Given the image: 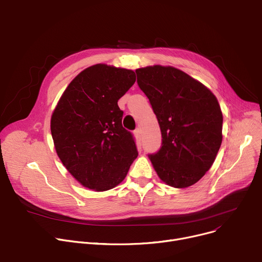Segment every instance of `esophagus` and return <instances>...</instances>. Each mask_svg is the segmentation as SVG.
I'll return each instance as SVG.
<instances>
[{"label": "esophagus", "instance_id": "1", "mask_svg": "<svg viewBox=\"0 0 262 262\" xmlns=\"http://www.w3.org/2000/svg\"><path fill=\"white\" fill-rule=\"evenodd\" d=\"M134 134H135V136H136L137 138H140V140H141L142 131H141V129H140V128H137V129H135V130H134Z\"/></svg>", "mask_w": 262, "mask_h": 262}]
</instances>
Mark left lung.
I'll return each instance as SVG.
<instances>
[{
  "label": "left lung",
  "mask_w": 262,
  "mask_h": 262,
  "mask_svg": "<svg viewBox=\"0 0 262 262\" xmlns=\"http://www.w3.org/2000/svg\"><path fill=\"white\" fill-rule=\"evenodd\" d=\"M135 73L162 133L161 148L148 157L169 186L189 187L209 170L220 149L219 102L205 85L178 69L155 66Z\"/></svg>",
  "instance_id": "1"
}]
</instances>
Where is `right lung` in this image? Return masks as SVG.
I'll return each mask as SVG.
<instances>
[{
    "label": "right lung",
    "mask_w": 262,
    "mask_h": 262,
    "mask_svg": "<svg viewBox=\"0 0 262 262\" xmlns=\"http://www.w3.org/2000/svg\"><path fill=\"white\" fill-rule=\"evenodd\" d=\"M134 82L131 70L96 64L75 77L56 106L51 131L57 155L84 187L117 186L138 155L117 104Z\"/></svg>",
    "instance_id": "obj_1"
}]
</instances>
